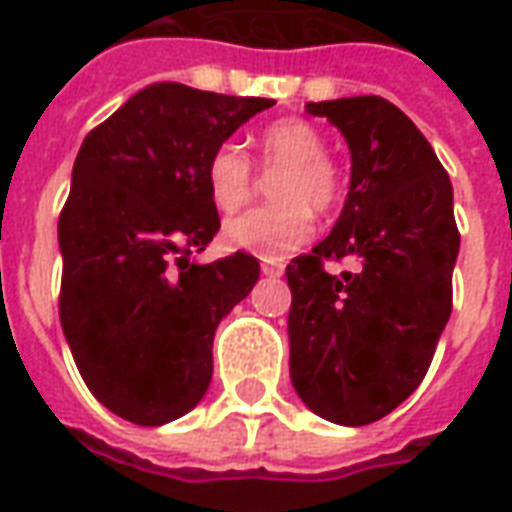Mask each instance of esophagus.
Segmentation results:
<instances>
[{"label":"esophagus","mask_w":512,"mask_h":512,"mask_svg":"<svg viewBox=\"0 0 512 512\" xmlns=\"http://www.w3.org/2000/svg\"><path fill=\"white\" fill-rule=\"evenodd\" d=\"M260 271H263L266 277H282V271H285V268L277 266V263H263V266H260Z\"/></svg>","instance_id":"1"}]
</instances>
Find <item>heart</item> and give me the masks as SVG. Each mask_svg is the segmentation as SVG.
Masks as SVG:
<instances>
[{
  "label": "heart",
  "instance_id": "obj_1",
  "mask_svg": "<svg viewBox=\"0 0 512 512\" xmlns=\"http://www.w3.org/2000/svg\"><path fill=\"white\" fill-rule=\"evenodd\" d=\"M260 161L266 169H279L271 180L277 205L230 219L224 241L263 260H282L315 230L309 208L326 213L340 200V178L321 131L299 117L277 120L260 134ZM205 186L219 211H238L252 197V164L244 150L233 142L216 147L205 164Z\"/></svg>",
  "mask_w": 512,
  "mask_h": 512
}]
</instances>
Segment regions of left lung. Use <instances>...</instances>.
Returning a JSON list of instances; mask_svg holds the SVG:
<instances>
[{
	"label": "left lung",
	"instance_id": "left-lung-1",
	"mask_svg": "<svg viewBox=\"0 0 512 512\" xmlns=\"http://www.w3.org/2000/svg\"><path fill=\"white\" fill-rule=\"evenodd\" d=\"M351 150V189L332 233L285 268L290 381L318 417L370 425L425 378L452 312L461 235L452 183L419 128L378 95L307 104ZM356 256L340 278L322 260Z\"/></svg>",
	"mask_w": 512,
	"mask_h": 512
}]
</instances>
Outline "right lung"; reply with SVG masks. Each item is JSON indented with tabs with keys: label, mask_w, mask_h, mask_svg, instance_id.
Listing matches in <instances>:
<instances>
[{
	"label": "right lung",
	"mask_w": 512,
	"mask_h": 512,
	"mask_svg": "<svg viewBox=\"0 0 512 512\" xmlns=\"http://www.w3.org/2000/svg\"><path fill=\"white\" fill-rule=\"evenodd\" d=\"M271 98L158 82L84 136L60 213V321L101 403L156 428L189 414L213 376V334L260 277L235 252L194 263L219 230L205 164Z\"/></svg>",
	"instance_id": "right-lung-1"
}]
</instances>
